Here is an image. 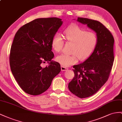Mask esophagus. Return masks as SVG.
I'll return each instance as SVG.
<instances>
[{"instance_id":"1","label":"esophagus","mask_w":122,"mask_h":122,"mask_svg":"<svg viewBox=\"0 0 122 122\" xmlns=\"http://www.w3.org/2000/svg\"><path fill=\"white\" fill-rule=\"evenodd\" d=\"M61 69L62 71H66L68 70V68L65 67L64 66H61Z\"/></svg>"}]
</instances>
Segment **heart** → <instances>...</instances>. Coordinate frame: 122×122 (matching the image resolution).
Returning <instances> with one entry per match:
<instances>
[{
  "mask_svg": "<svg viewBox=\"0 0 122 122\" xmlns=\"http://www.w3.org/2000/svg\"><path fill=\"white\" fill-rule=\"evenodd\" d=\"M64 36L68 42L72 43L71 54H62L56 58V61L64 67L77 63L78 58L84 61L92 55L98 43L97 34L89 32L77 25L68 27L64 32ZM51 47L57 53L62 51L64 41L60 34H55L51 40Z\"/></svg>",
  "mask_w": 122,
  "mask_h": 122,
  "instance_id": "heart-1",
  "label": "heart"
}]
</instances>
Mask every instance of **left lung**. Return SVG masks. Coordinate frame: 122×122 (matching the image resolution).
<instances>
[{
  "label": "left lung",
  "mask_w": 122,
  "mask_h": 122,
  "mask_svg": "<svg viewBox=\"0 0 122 122\" xmlns=\"http://www.w3.org/2000/svg\"><path fill=\"white\" fill-rule=\"evenodd\" d=\"M77 21L86 24L98 37L92 54L84 62L73 66L75 76L68 83L71 92L85 98L98 92L108 80L114 59V40L110 31L98 21L78 17Z\"/></svg>",
  "instance_id": "8db88e82"
}]
</instances>
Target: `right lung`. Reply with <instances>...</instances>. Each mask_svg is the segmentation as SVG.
<instances>
[{"label":"right lung","mask_w":122,"mask_h":122,"mask_svg":"<svg viewBox=\"0 0 122 122\" xmlns=\"http://www.w3.org/2000/svg\"><path fill=\"white\" fill-rule=\"evenodd\" d=\"M63 23L62 19L38 18L21 26L16 33L10 55L12 74L24 92L39 95L50 87L61 71L58 62L51 60V40ZM47 61L49 65L42 66Z\"/></svg>","instance_id":"right-lung-1"}]
</instances>
